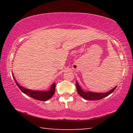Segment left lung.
Instances as JSON below:
<instances>
[{
    "label": "left lung",
    "instance_id": "left-lung-1",
    "mask_svg": "<svg viewBox=\"0 0 133 133\" xmlns=\"http://www.w3.org/2000/svg\"><path fill=\"white\" fill-rule=\"evenodd\" d=\"M116 87H115L110 91L104 93H94V92L91 91H84L82 89H81L80 85L78 84V83L76 82V88H77V91L78 94H79L81 97H82L85 99V100H97L104 98L105 97L109 96L110 94H111L112 92L114 91V90L116 89Z\"/></svg>",
    "mask_w": 133,
    "mask_h": 133
}]
</instances>
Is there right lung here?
Returning <instances> with one entry per match:
<instances>
[{"instance_id": "obj_1", "label": "right lung", "mask_w": 133, "mask_h": 133, "mask_svg": "<svg viewBox=\"0 0 133 133\" xmlns=\"http://www.w3.org/2000/svg\"><path fill=\"white\" fill-rule=\"evenodd\" d=\"M14 78V77H13ZM14 80L15 81L18 87L20 89V90L24 93V94H27V95L33 98L36 99V100H40V101H46L50 99L51 97L53 96L55 92V83L51 85V88L49 90V91H33L30 90H28L26 89H24L23 87L21 86L16 81L15 78H14Z\"/></svg>"}]
</instances>
